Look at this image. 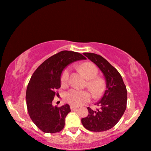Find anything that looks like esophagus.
Segmentation results:
<instances>
[{
	"instance_id": "34e87169",
	"label": "esophagus",
	"mask_w": 151,
	"mask_h": 151,
	"mask_svg": "<svg viewBox=\"0 0 151 151\" xmlns=\"http://www.w3.org/2000/svg\"><path fill=\"white\" fill-rule=\"evenodd\" d=\"M70 108L72 110H77L78 108L76 106H74V105H70Z\"/></svg>"
}]
</instances>
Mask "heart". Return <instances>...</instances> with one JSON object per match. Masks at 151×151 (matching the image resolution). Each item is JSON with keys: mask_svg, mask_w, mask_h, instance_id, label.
Masks as SVG:
<instances>
[{"mask_svg": "<svg viewBox=\"0 0 151 151\" xmlns=\"http://www.w3.org/2000/svg\"><path fill=\"white\" fill-rule=\"evenodd\" d=\"M79 70L86 79H88L87 87L95 98H99L104 93L106 83L103 78L96 77L98 74L97 68L93 63L86 62L79 66ZM70 68H66L61 75V84L65 86L68 85L70 77ZM91 98L90 92L86 90L72 88L66 92L65 99L67 102L74 106H80L88 102Z\"/></svg>", "mask_w": 151, "mask_h": 151, "instance_id": "b5f03b06", "label": "heart"}]
</instances>
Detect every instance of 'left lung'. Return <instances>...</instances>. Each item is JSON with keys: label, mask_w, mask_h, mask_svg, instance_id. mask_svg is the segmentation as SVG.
<instances>
[{"label": "left lung", "mask_w": 151, "mask_h": 151, "mask_svg": "<svg viewBox=\"0 0 151 151\" xmlns=\"http://www.w3.org/2000/svg\"><path fill=\"white\" fill-rule=\"evenodd\" d=\"M83 54L102 72L106 88L96 103L100 109L93 110L88 107V115L81 119V123L89 131L104 132L113 127L122 117L127 108V91L120 74L105 58L92 52Z\"/></svg>", "instance_id": "left-lung-1"}]
</instances>
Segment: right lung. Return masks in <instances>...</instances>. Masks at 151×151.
Masks as SVG:
<instances>
[{
    "instance_id": "obj_1",
    "label": "right lung",
    "mask_w": 151,
    "mask_h": 151,
    "mask_svg": "<svg viewBox=\"0 0 151 151\" xmlns=\"http://www.w3.org/2000/svg\"><path fill=\"white\" fill-rule=\"evenodd\" d=\"M86 60L79 52L63 50L45 60L31 77L26 92L29 115L38 128L45 133H56L64 128L70 105L53 106L55 91L60 87L61 75L68 65Z\"/></svg>"
}]
</instances>
